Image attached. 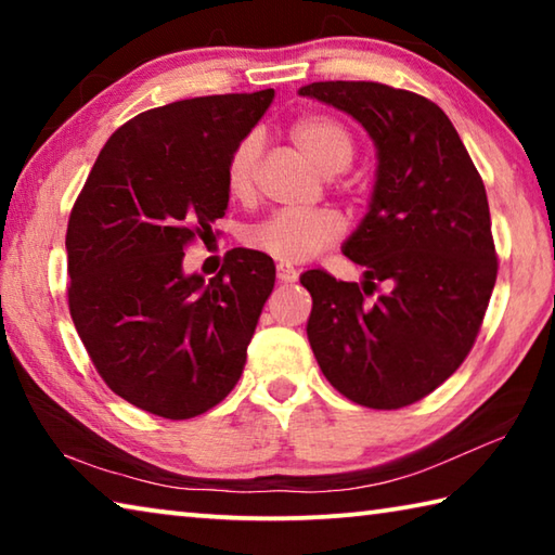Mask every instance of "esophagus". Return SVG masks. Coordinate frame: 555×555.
<instances>
[{"instance_id": "1", "label": "esophagus", "mask_w": 555, "mask_h": 555, "mask_svg": "<svg viewBox=\"0 0 555 555\" xmlns=\"http://www.w3.org/2000/svg\"><path fill=\"white\" fill-rule=\"evenodd\" d=\"M276 279L281 281V284H294V281L298 279V269L291 267V264H276Z\"/></svg>"}]
</instances>
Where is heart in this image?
Here are the masks:
<instances>
[{
	"instance_id": "obj_1",
	"label": "heart",
	"mask_w": 555,
	"mask_h": 555,
	"mask_svg": "<svg viewBox=\"0 0 555 555\" xmlns=\"http://www.w3.org/2000/svg\"><path fill=\"white\" fill-rule=\"evenodd\" d=\"M291 139L325 173L345 168L352 158V134L327 115L296 119L291 127ZM259 152L261 144L255 134L244 137L232 149L224 166V185L234 201H249L255 195ZM343 232L345 222L335 210H281L251 224L244 232V242L281 264H300L321 255L325 247L343 237Z\"/></svg>"
}]
</instances>
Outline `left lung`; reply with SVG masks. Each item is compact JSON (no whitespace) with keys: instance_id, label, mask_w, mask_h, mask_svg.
I'll list each match as a JSON object with an SVG mask.
<instances>
[{"instance_id":"left-lung-1","label":"left lung","mask_w":555,"mask_h":555,"mask_svg":"<svg viewBox=\"0 0 555 555\" xmlns=\"http://www.w3.org/2000/svg\"><path fill=\"white\" fill-rule=\"evenodd\" d=\"M313 98L360 121L377 149L367 212L343 251L360 284L300 274L306 333L325 379L370 409H401L453 374L473 347L496 281L485 183L436 102L382 82H311ZM379 280L388 291L366 296Z\"/></svg>"}]
</instances>
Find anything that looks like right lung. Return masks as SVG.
<instances>
[{"label": "right lung", "instance_id": "obj_1", "mask_svg": "<svg viewBox=\"0 0 555 555\" xmlns=\"http://www.w3.org/2000/svg\"><path fill=\"white\" fill-rule=\"evenodd\" d=\"M274 90L178 100L121 125L73 205L68 306L107 387L137 409L201 416L237 384L274 288L257 249L228 251L218 276L185 274V247L228 210L224 166Z\"/></svg>", "mask_w": 555, "mask_h": 555}]
</instances>
